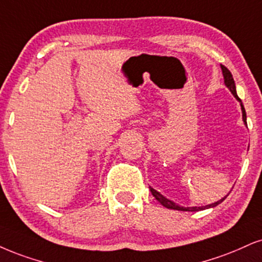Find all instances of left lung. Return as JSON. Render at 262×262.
<instances>
[{
	"label": "left lung",
	"mask_w": 262,
	"mask_h": 262,
	"mask_svg": "<svg viewBox=\"0 0 262 262\" xmlns=\"http://www.w3.org/2000/svg\"><path fill=\"white\" fill-rule=\"evenodd\" d=\"M221 69H222V75H224V81H225V85L226 87H227L228 90L232 92V95L234 96V98L237 99L238 102H239L241 104V108H242V116H243V121L244 124L247 125V113H245V109H244V105L243 103H242L241 98L238 97L237 95V91H235V83H234V80H233V76H232V74L230 70L227 69L225 66H221ZM151 194H153L154 198H156L158 202L160 203L161 205L165 206V208L167 209H172V210H180V211H199V210H205V209H209V208H214V206L221 204L224 200L227 198V195L224 196V198L217 200V202L212 203V204H209V205H205V206H187V208H185V206H181L179 204H176L175 202H172V200L167 199L164 196L163 194H160L158 190H156L154 188H151V187H149Z\"/></svg>",
	"instance_id": "1"
}]
</instances>
